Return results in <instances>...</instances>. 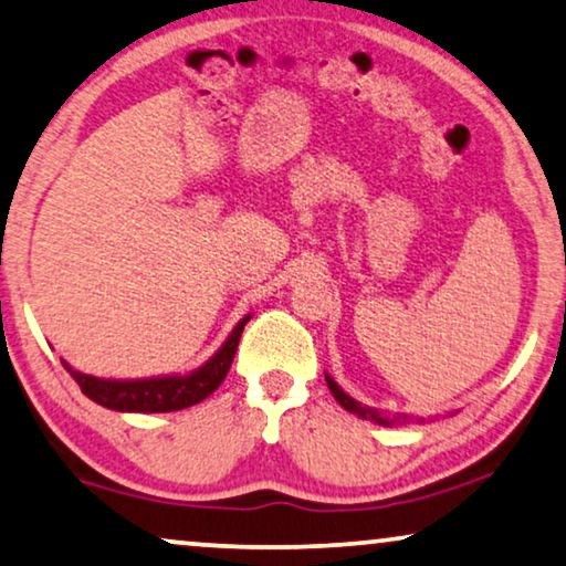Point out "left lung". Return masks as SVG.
I'll use <instances>...</instances> for the list:
<instances>
[{
    "label": "left lung",
    "mask_w": 566,
    "mask_h": 566,
    "mask_svg": "<svg viewBox=\"0 0 566 566\" xmlns=\"http://www.w3.org/2000/svg\"><path fill=\"white\" fill-rule=\"evenodd\" d=\"M325 381H328V389L333 392V397H336L338 405L348 412H354V416H359L361 420H371V423L377 426H408V423H428L426 418H416V416H408V412H385L379 408H369V405H361L359 400H354L352 395L344 392V389L338 387V381L331 377L328 371H325ZM433 420V418H431Z\"/></svg>",
    "instance_id": "8db88e82"
}]
</instances>
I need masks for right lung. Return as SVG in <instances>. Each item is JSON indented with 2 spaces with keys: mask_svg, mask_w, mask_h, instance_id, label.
<instances>
[{
  "mask_svg": "<svg viewBox=\"0 0 566 566\" xmlns=\"http://www.w3.org/2000/svg\"><path fill=\"white\" fill-rule=\"evenodd\" d=\"M251 321V313L243 315L230 331V336L222 340V346L214 352L210 359L202 361L197 369L185 374H158V377H138V379H109V377H94V374H84L63 361L82 392L94 400L102 408L117 410V412H174L192 408V405L202 402L210 397L214 389L222 385L228 377L230 364H233L238 340H241L243 325Z\"/></svg>",
  "mask_w": 566,
  "mask_h": 566,
  "instance_id": "1",
  "label": "right lung"
}]
</instances>
